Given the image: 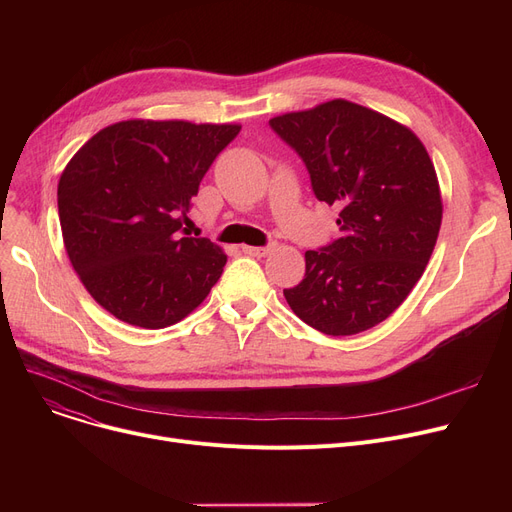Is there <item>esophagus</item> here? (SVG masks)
I'll use <instances>...</instances> for the list:
<instances>
[{
    "label": "esophagus",
    "mask_w": 512,
    "mask_h": 512,
    "mask_svg": "<svg viewBox=\"0 0 512 512\" xmlns=\"http://www.w3.org/2000/svg\"><path fill=\"white\" fill-rule=\"evenodd\" d=\"M274 245H267V247H251V245H245L242 247V253L245 255H251V257H265L267 253L272 251Z\"/></svg>",
    "instance_id": "1"
}]
</instances>
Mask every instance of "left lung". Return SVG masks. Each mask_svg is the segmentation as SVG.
<instances>
[{
    "label": "left lung",
    "mask_w": 512,
    "mask_h": 512,
    "mask_svg": "<svg viewBox=\"0 0 512 512\" xmlns=\"http://www.w3.org/2000/svg\"><path fill=\"white\" fill-rule=\"evenodd\" d=\"M270 126L303 159L315 197L340 207V236L307 251L305 278L284 290L290 309L328 336L378 326L436 247L442 197L432 159L407 126L344 99Z\"/></svg>",
    "instance_id": "1"
}]
</instances>
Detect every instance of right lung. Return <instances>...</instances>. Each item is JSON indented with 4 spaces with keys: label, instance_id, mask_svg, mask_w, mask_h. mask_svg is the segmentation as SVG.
<instances>
[{
    "label": "right lung",
    "instance_id": "right-lung-1",
    "mask_svg": "<svg viewBox=\"0 0 512 512\" xmlns=\"http://www.w3.org/2000/svg\"><path fill=\"white\" fill-rule=\"evenodd\" d=\"M238 124L126 120L99 130L58 184L66 253L91 297L114 317L168 328L220 280L226 255L182 236V220Z\"/></svg>",
    "mask_w": 512,
    "mask_h": 512
}]
</instances>
